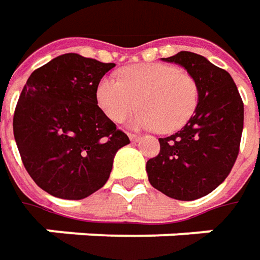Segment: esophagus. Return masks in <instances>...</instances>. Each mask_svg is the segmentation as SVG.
Listing matches in <instances>:
<instances>
[{"mask_svg":"<svg viewBox=\"0 0 260 260\" xmlns=\"http://www.w3.org/2000/svg\"><path fill=\"white\" fill-rule=\"evenodd\" d=\"M128 137H130V140H132V142H139V140H140V136L133 135V133H130V135H128Z\"/></svg>","mask_w":260,"mask_h":260,"instance_id":"34e87169","label":"esophagus"}]
</instances>
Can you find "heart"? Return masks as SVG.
<instances>
[{
  "mask_svg": "<svg viewBox=\"0 0 260 260\" xmlns=\"http://www.w3.org/2000/svg\"><path fill=\"white\" fill-rule=\"evenodd\" d=\"M95 98L113 123H123L139 103L142 108L132 118V124L172 133L195 111L198 88L192 76L175 66L145 63L124 68L120 78L103 76Z\"/></svg>",
  "mask_w": 260,
  "mask_h": 260,
  "instance_id": "1",
  "label": "heart"
}]
</instances>
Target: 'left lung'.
<instances>
[{
  "mask_svg": "<svg viewBox=\"0 0 260 260\" xmlns=\"http://www.w3.org/2000/svg\"><path fill=\"white\" fill-rule=\"evenodd\" d=\"M165 62L184 66L198 88V104L188 123L172 136L159 139V155L146 164L149 182L181 201L214 191L235 165L242 132L243 101L230 74L204 56L179 52Z\"/></svg>",
  "mask_w": 260,
  "mask_h": 260,
  "instance_id": "1",
  "label": "left lung"
}]
</instances>
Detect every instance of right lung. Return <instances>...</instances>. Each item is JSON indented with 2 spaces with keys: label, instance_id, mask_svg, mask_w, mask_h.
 <instances>
[{
  "label": "right lung",
  "instance_id": "1",
  "mask_svg": "<svg viewBox=\"0 0 260 260\" xmlns=\"http://www.w3.org/2000/svg\"><path fill=\"white\" fill-rule=\"evenodd\" d=\"M76 53L40 66L15 105L13 130L25 171L43 191L82 200L103 188L125 133L98 107L100 79L114 68Z\"/></svg>",
  "mask_w": 260,
  "mask_h": 260
}]
</instances>
